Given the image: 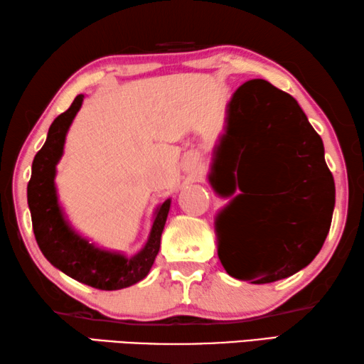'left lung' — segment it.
Listing matches in <instances>:
<instances>
[{
    "label": "left lung",
    "mask_w": 364,
    "mask_h": 364,
    "mask_svg": "<svg viewBox=\"0 0 364 364\" xmlns=\"http://www.w3.org/2000/svg\"><path fill=\"white\" fill-rule=\"evenodd\" d=\"M230 150L224 183L210 182L223 196L237 195L216 218L218 255L229 276L269 284L306 267L323 248L331 229L336 186L324 145L294 97L263 79L237 88L228 105V126L218 150ZM267 181H264V177ZM252 183L262 190L257 230L259 255L238 264L225 248L231 206ZM218 187L216 188L215 186Z\"/></svg>",
    "instance_id": "8db88e82"
}]
</instances>
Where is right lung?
Here are the masks:
<instances>
[{"label": "right lung", "mask_w": 364, "mask_h": 364, "mask_svg": "<svg viewBox=\"0 0 364 364\" xmlns=\"http://www.w3.org/2000/svg\"><path fill=\"white\" fill-rule=\"evenodd\" d=\"M82 101L83 95H77L70 108L53 121L45 145L33 158L32 177L27 186L33 234L45 258L69 277L100 290L126 289L140 282L150 272L159 252L171 200L158 206L150 237L132 258L95 247L70 228L59 206L55 177L56 164L64 151L65 135Z\"/></svg>", "instance_id": "right-lung-1"}]
</instances>
